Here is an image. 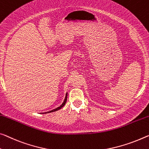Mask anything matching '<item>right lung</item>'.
<instances>
[{
	"instance_id": "1",
	"label": "right lung",
	"mask_w": 149,
	"mask_h": 149,
	"mask_svg": "<svg viewBox=\"0 0 149 149\" xmlns=\"http://www.w3.org/2000/svg\"><path fill=\"white\" fill-rule=\"evenodd\" d=\"M67 94H66V96H65V100H64V101H63V103H62L61 104V106H59L58 107H57V108H56V109H53V110H52V111H48V112H45V113H43L42 114H47V113H52V112H55V111H58V110H59V109H61L62 107H63L64 106H65V104H66V102H67Z\"/></svg>"
}]
</instances>
